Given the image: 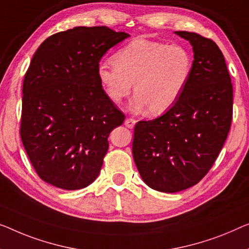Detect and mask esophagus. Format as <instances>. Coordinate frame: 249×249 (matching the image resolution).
<instances>
[{"instance_id": "obj_1", "label": "esophagus", "mask_w": 249, "mask_h": 249, "mask_svg": "<svg viewBox=\"0 0 249 249\" xmlns=\"http://www.w3.org/2000/svg\"><path fill=\"white\" fill-rule=\"evenodd\" d=\"M135 124H136V121L134 120V118L128 117V118H126V120H125V126H126V127L133 128L135 126Z\"/></svg>"}]
</instances>
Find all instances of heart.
<instances>
[{
  "mask_svg": "<svg viewBox=\"0 0 249 249\" xmlns=\"http://www.w3.org/2000/svg\"><path fill=\"white\" fill-rule=\"evenodd\" d=\"M192 57L181 44L135 39L121 48L113 65L101 64L99 83L107 97L120 104L131 94L133 109L147 108L152 115L166 112L177 103L190 80Z\"/></svg>",
  "mask_w": 249,
  "mask_h": 249,
  "instance_id": "1",
  "label": "heart"
}]
</instances>
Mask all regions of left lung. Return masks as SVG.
Wrapping results in <instances>:
<instances>
[{
	"mask_svg": "<svg viewBox=\"0 0 249 249\" xmlns=\"http://www.w3.org/2000/svg\"><path fill=\"white\" fill-rule=\"evenodd\" d=\"M176 33L194 49L190 80L165 114L137 122L132 147L144 182L166 194L185 190L209 172L232 121V84L221 50L196 32Z\"/></svg>",
	"mask_w": 249,
	"mask_h": 249,
	"instance_id": "left-lung-1",
	"label": "left lung"
}]
</instances>
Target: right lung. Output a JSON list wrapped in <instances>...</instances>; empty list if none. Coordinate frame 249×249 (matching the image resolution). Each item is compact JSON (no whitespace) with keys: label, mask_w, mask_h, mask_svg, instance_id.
Wrapping results in <instances>:
<instances>
[{"label":"right lung","mask_w":249,"mask_h":249,"mask_svg":"<svg viewBox=\"0 0 249 249\" xmlns=\"http://www.w3.org/2000/svg\"><path fill=\"white\" fill-rule=\"evenodd\" d=\"M128 36L107 27H77L47 38L33 54L20 135L44 182L78 190L98 177L109 133L125 115L107 97L97 69L106 51Z\"/></svg>","instance_id":"1"}]
</instances>
